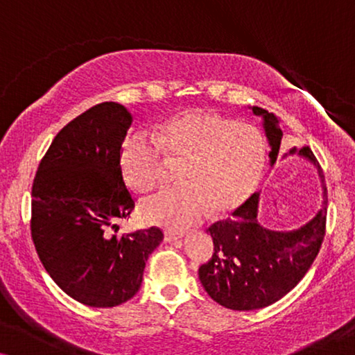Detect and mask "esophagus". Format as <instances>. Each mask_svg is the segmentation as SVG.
<instances>
[{
  "label": "esophagus",
  "mask_w": 355,
  "mask_h": 355,
  "mask_svg": "<svg viewBox=\"0 0 355 355\" xmlns=\"http://www.w3.org/2000/svg\"><path fill=\"white\" fill-rule=\"evenodd\" d=\"M184 234L182 232H176V231H166L164 232V239L166 241H176V239H181Z\"/></svg>",
  "instance_id": "34e87169"
}]
</instances>
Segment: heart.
Returning a JSON list of instances; mask_svg holds the SVG:
<instances>
[{"instance_id":"1","label":"heart","mask_w":355,"mask_h":355,"mask_svg":"<svg viewBox=\"0 0 355 355\" xmlns=\"http://www.w3.org/2000/svg\"><path fill=\"white\" fill-rule=\"evenodd\" d=\"M169 157L182 163L179 184L145 198L148 223L184 230L208 213L236 210L254 192L266 162V140L255 125L207 110L169 119L158 135L134 130L121 147V168L134 191L148 192L166 176Z\"/></svg>"}]
</instances>
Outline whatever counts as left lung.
Instances as JSON below:
<instances>
[{
    "label": "left lung",
    "instance_id": "left-lung-1",
    "mask_svg": "<svg viewBox=\"0 0 355 355\" xmlns=\"http://www.w3.org/2000/svg\"><path fill=\"white\" fill-rule=\"evenodd\" d=\"M252 113L263 118V128L271 145V164H275L283 137L278 118L259 106H254ZM299 153L312 159L324 182L323 169L312 150L302 147ZM257 208L259 193L255 192L231 213V218L208 227L215 252L198 268V278L208 295L226 309L255 310L279 300L304 278L324 239L327 186L323 208L297 231L265 230L257 223Z\"/></svg>",
    "mask_w": 355,
    "mask_h": 355
}]
</instances>
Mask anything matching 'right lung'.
Returning a JSON list of instances; mask_svg holds the SVG:
<instances>
[{
    "label": "right lung",
    "instance_id": "right-lung-1",
    "mask_svg": "<svg viewBox=\"0 0 355 355\" xmlns=\"http://www.w3.org/2000/svg\"><path fill=\"white\" fill-rule=\"evenodd\" d=\"M132 114L114 101L64 125L32 186L31 232L53 281L77 302L114 307L134 297L145 261L163 241L157 226L119 232L135 207L123 179L121 145Z\"/></svg>",
    "mask_w": 355,
    "mask_h": 355
}]
</instances>
